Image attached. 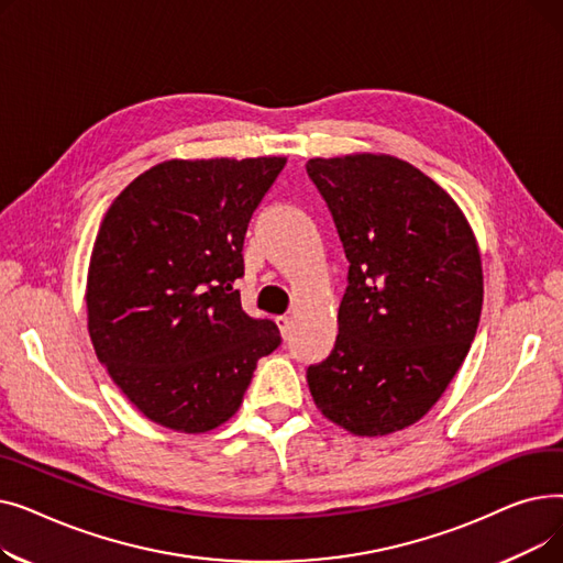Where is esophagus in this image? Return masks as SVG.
Segmentation results:
<instances>
[{"label": "esophagus", "mask_w": 563, "mask_h": 563, "mask_svg": "<svg viewBox=\"0 0 563 563\" xmlns=\"http://www.w3.org/2000/svg\"><path fill=\"white\" fill-rule=\"evenodd\" d=\"M276 323H278V329H280V335L287 338V335H289V329H291V319L283 314V317H276Z\"/></svg>", "instance_id": "1"}]
</instances>
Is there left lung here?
<instances>
[{
    "label": "left lung",
    "mask_w": 563,
    "mask_h": 563,
    "mask_svg": "<svg viewBox=\"0 0 563 563\" xmlns=\"http://www.w3.org/2000/svg\"><path fill=\"white\" fill-rule=\"evenodd\" d=\"M349 260L331 356L308 367L321 416L376 438L422 420L477 335L482 255L456 200L412 164L376 153L314 157Z\"/></svg>",
    "instance_id": "8db88e82"
}]
</instances>
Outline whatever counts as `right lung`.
Returning <instances> with one entry per match:
<instances>
[{"mask_svg": "<svg viewBox=\"0 0 563 563\" xmlns=\"http://www.w3.org/2000/svg\"><path fill=\"white\" fill-rule=\"evenodd\" d=\"M287 157L168 159L115 196L86 276L98 361L166 429L207 433L244 401L278 327L242 310L244 234Z\"/></svg>", "mask_w": 563, "mask_h": 563, "instance_id": "1", "label": "right lung"}]
</instances>
